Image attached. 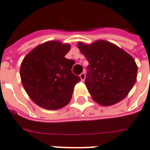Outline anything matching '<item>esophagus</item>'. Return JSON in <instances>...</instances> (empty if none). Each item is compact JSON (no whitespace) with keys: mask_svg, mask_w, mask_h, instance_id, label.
I'll return each mask as SVG.
<instances>
[{"mask_svg":"<svg viewBox=\"0 0 150 150\" xmlns=\"http://www.w3.org/2000/svg\"><path fill=\"white\" fill-rule=\"evenodd\" d=\"M80 80H82V81H84L85 79V72H82L81 74L80 75Z\"/></svg>","mask_w":150,"mask_h":150,"instance_id":"1","label":"esophagus"}]
</instances>
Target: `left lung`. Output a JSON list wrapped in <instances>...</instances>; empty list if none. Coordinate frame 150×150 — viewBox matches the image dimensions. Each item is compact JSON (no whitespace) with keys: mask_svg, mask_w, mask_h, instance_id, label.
<instances>
[{"mask_svg":"<svg viewBox=\"0 0 150 150\" xmlns=\"http://www.w3.org/2000/svg\"><path fill=\"white\" fill-rule=\"evenodd\" d=\"M78 48L89 62L85 83L93 100L104 106L122 100L136 81L138 68L131 55L105 40L79 42Z\"/></svg>","mask_w":150,"mask_h":150,"instance_id":"8db88e82","label":"left lung"}]
</instances>
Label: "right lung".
I'll return each mask as SVG.
<instances>
[{"label": "right lung", "mask_w": 150, "mask_h": 150, "mask_svg": "<svg viewBox=\"0 0 150 150\" xmlns=\"http://www.w3.org/2000/svg\"><path fill=\"white\" fill-rule=\"evenodd\" d=\"M69 44L48 41L36 46L21 65V79L30 98L46 110H58L71 100L75 85L80 80L72 73L75 60L65 55Z\"/></svg>", "instance_id": "obj_1"}]
</instances>
